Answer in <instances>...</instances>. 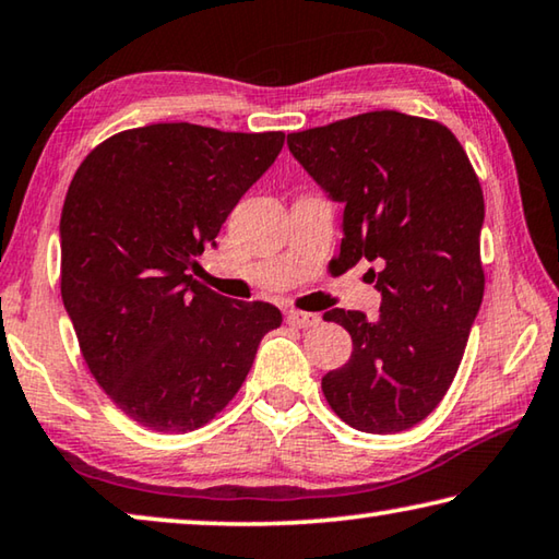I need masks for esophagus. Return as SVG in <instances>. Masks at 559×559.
Here are the masks:
<instances>
[{
    "mask_svg": "<svg viewBox=\"0 0 559 559\" xmlns=\"http://www.w3.org/2000/svg\"><path fill=\"white\" fill-rule=\"evenodd\" d=\"M288 325L293 328H316L320 323L318 313H306V310H288Z\"/></svg>",
    "mask_w": 559,
    "mask_h": 559,
    "instance_id": "34e87169",
    "label": "esophagus"
}]
</instances>
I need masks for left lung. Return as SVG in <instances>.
Segmentation results:
<instances>
[{"instance_id":"left-lung-1","label":"left lung","mask_w":559,"mask_h":559,"mask_svg":"<svg viewBox=\"0 0 559 559\" xmlns=\"http://www.w3.org/2000/svg\"><path fill=\"white\" fill-rule=\"evenodd\" d=\"M288 150L345 204L343 269H380L367 271L380 316H323L353 337L347 362L323 377L325 400L357 431L412 429L449 392L484 300L486 210L466 150L441 122L396 110L290 132Z\"/></svg>"}]
</instances>
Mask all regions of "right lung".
<instances>
[{"instance_id":"1","label":"right lung","mask_w":559,"mask_h":559,"mask_svg":"<svg viewBox=\"0 0 559 559\" xmlns=\"http://www.w3.org/2000/svg\"><path fill=\"white\" fill-rule=\"evenodd\" d=\"M283 138L157 122L108 138L75 169L59 226L61 298L91 374L147 429L210 424L281 325L276 306L219 296L189 269Z\"/></svg>"}]
</instances>
